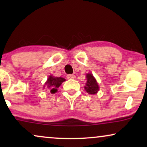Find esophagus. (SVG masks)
I'll list each match as a JSON object with an SVG mask.
<instances>
[{"mask_svg":"<svg viewBox=\"0 0 147 147\" xmlns=\"http://www.w3.org/2000/svg\"><path fill=\"white\" fill-rule=\"evenodd\" d=\"M67 79H75L76 76L74 75V74H69V75L67 76Z\"/></svg>","mask_w":147,"mask_h":147,"instance_id":"34e87169","label":"esophagus"}]
</instances>
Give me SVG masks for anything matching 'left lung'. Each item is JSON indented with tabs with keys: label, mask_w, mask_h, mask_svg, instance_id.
Listing matches in <instances>:
<instances>
[{
	"label": "left lung",
	"mask_w": 147,
	"mask_h": 147,
	"mask_svg": "<svg viewBox=\"0 0 147 147\" xmlns=\"http://www.w3.org/2000/svg\"><path fill=\"white\" fill-rule=\"evenodd\" d=\"M86 86H84L86 91L90 94H96L99 91V86L97 81L94 77L92 74L89 73L86 74Z\"/></svg>",
	"instance_id": "left-lung-1"
}]
</instances>
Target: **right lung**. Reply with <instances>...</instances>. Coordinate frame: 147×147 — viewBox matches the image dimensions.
Returning a JSON list of instances; mask_svg holds the SVG:
<instances>
[{"label": "right lung", "mask_w": 147, "mask_h": 147, "mask_svg": "<svg viewBox=\"0 0 147 147\" xmlns=\"http://www.w3.org/2000/svg\"><path fill=\"white\" fill-rule=\"evenodd\" d=\"M64 81H65V80L61 77L55 78L54 76H49L47 81L45 82V85H47V88H49L51 94H55L56 92H57V88Z\"/></svg>", "instance_id": "obj_1"}]
</instances>
